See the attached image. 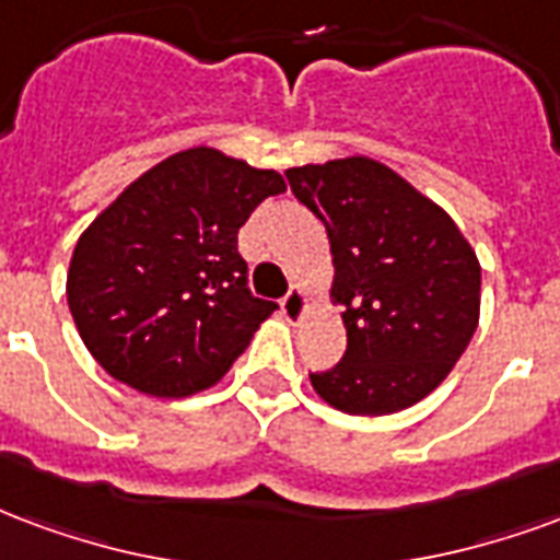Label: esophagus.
Instances as JSON below:
<instances>
[{"mask_svg":"<svg viewBox=\"0 0 560 560\" xmlns=\"http://www.w3.org/2000/svg\"><path fill=\"white\" fill-rule=\"evenodd\" d=\"M304 310H307V292L301 289V285H292L289 289V295L280 301V313H283V319L285 322H301L304 319Z\"/></svg>","mask_w":560,"mask_h":560,"instance_id":"obj_1","label":"esophagus"}]
</instances>
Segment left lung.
I'll return each mask as SVG.
<instances>
[{
	"mask_svg": "<svg viewBox=\"0 0 560 560\" xmlns=\"http://www.w3.org/2000/svg\"><path fill=\"white\" fill-rule=\"evenodd\" d=\"M292 194L325 223L330 301L346 354L313 390L346 415L409 409L442 385L480 319V262L451 214L373 158L285 170Z\"/></svg>",
	"mask_w": 560,
	"mask_h": 560,
	"instance_id": "left-lung-1",
	"label": "left lung"
}]
</instances>
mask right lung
<instances>
[{
  "label": "right lung",
  "mask_w": 560,
  "mask_h": 560,
  "mask_svg": "<svg viewBox=\"0 0 560 560\" xmlns=\"http://www.w3.org/2000/svg\"><path fill=\"white\" fill-rule=\"evenodd\" d=\"M283 175L223 151H178L97 214L73 247L68 307L85 349L149 397L218 385L275 301L253 298L238 230Z\"/></svg>",
  "instance_id": "right-lung-1"
}]
</instances>
